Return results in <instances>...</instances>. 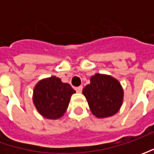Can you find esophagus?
Returning <instances> with one entry per match:
<instances>
[{
	"label": "esophagus",
	"instance_id": "34e87169",
	"mask_svg": "<svg viewBox=\"0 0 154 154\" xmlns=\"http://www.w3.org/2000/svg\"><path fill=\"white\" fill-rule=\"evenodd\" d=\"M74 89H75V91H76L77 92H82V89H83V86H77V87H75Z\"/></svg>",
	"mask_w": 154,
	"mask_h": 154
}]
</instances>
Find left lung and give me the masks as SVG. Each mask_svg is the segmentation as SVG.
Returning a JSON list of instances; mask_svg holds the SVG:
<instances>
[{
	"instance_id": "obj_1",
	"label": "left lung",
	"mask_w": 154,
	"mask_h": 154,
	"mask_svg": "<svg viewBox=\"0 0 154 154\" xmlns=\"http://www.w3.org/2000/svg\"><path fill=\"white\" fill-rule=\"evenodd\" d=\"M92 114L98 118L116 114L121 107L123 90L120 83L113 77L96 74L91 82L83 89Z\"/></svg>"
}]
</instances>
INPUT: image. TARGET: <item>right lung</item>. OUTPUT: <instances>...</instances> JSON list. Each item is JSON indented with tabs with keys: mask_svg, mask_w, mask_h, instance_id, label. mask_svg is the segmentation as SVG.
Masks as SVG:
<instances>
[{
	"mask_svg": "<svg viewBox=\"0 0 154 154\" xmlns=\"http://www.w3.org/2000/svg\"><path fill=\"white\" fill-rule=\"evenodd\" d=\"M75 91L56 76L41 80L35 86L33 102L38 112L46 118L56 119L63 116L71 95Z\"/></svg>",
	"mask_w": 154,
	"mask_h": 154,
	"instance_id": "add662e5",
	"label": "right lung"
}]
</instances>
